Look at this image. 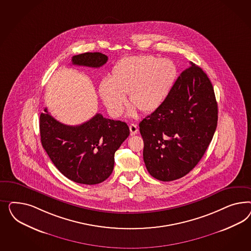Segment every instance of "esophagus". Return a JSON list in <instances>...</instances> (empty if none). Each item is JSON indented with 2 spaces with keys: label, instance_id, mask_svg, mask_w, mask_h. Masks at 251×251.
Wrapping results in <instances>:
<instances>
[{
  "label": "esophagus",
  "instance_id": "obj_1",
  "mask_svg": "<svg viewBox=\"0 0 251 251\" xmlns=\"http://www.w3.org/2000/svg\"><path fill=\"white\" fill-rule=\"evenodd\" d=\"M129 131H130V135H135L138 132V127L135 124H130L129 126Z\"/></svg>",
  "mask_w": 251,
  "mask_h": 251
}]
</instances>
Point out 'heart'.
Instances as JSON below:
<instances>
[{"label":"heart","instance_id":"heart-1","mask_svg":"<svg viewBox=\"0 0 251 251\" xmlns=\"http://www.w3.org/2000/svg\"><path fill=\"white\" fill-rule=\"evenodd\" d=\"M176 69L169 60L141 55L124 58L115 64L111 78L101 80L99 93L108 112L114 117L122 114L126 105L125 95L129 103L143 113H151L166 101L175 83Z\"/></svg>","mask_w":251,"mask_h":251}]
</instances>
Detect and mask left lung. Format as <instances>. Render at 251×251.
I'll list each match as a JSON object with an SVG mask.
<instances>
[{
    "label": "left lung",
    "instance_id": "obj_1",
    "mask_svg": "<svg viewBox=\"0 0 251 251\" xmlns=\"http://www.w3.org/2000/svg\"><path fill=\"white\" fill-rule=\"evenodd\" d=\"M190 63L163 105L139 124L145 167L161 181L178 179L196 167L217 126L213 84L202 69Z\"/></svg>",
    "mask_w": 251,
    "mask_h": 251
}]
</instances>
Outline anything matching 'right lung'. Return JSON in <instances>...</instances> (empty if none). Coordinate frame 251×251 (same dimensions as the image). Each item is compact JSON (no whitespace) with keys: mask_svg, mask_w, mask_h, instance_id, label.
Instances as JSON below:
<instances>
[{"mask_svg":"<svg viewBox=\"0 0 251 251\" xmlns=\"http://www.w3.org/2000/svg\"><path fill=\"white\" fill-rule=\"evenodd\" d=\"M107 61L100 52H85L72 58L74 65L99 68ZM41 144L62 175L76 183L95 185L111 175L115 152L129 135L125 122L95 115L77 126L56 121L47 107L39 118Z\"/></svg>","mask_w":251,"mask_h":251,"instance_id":"right-lung-1","label":"right lung"}]
</instances>
